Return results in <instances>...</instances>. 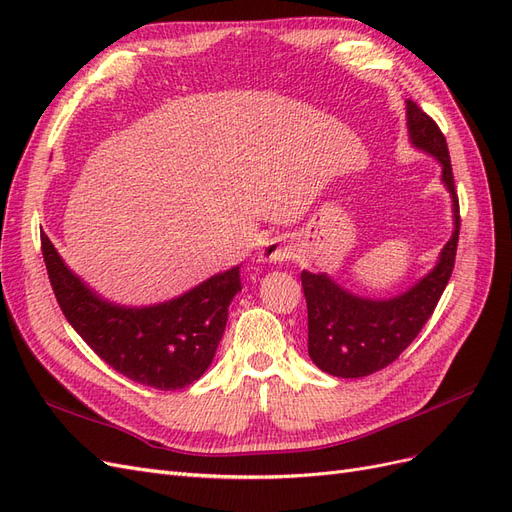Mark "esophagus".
Wrapping results in <instances>:
<instances>
[{"label":"esophagus","instance_id":"34e87169","mask_svg":"<svg viewBox=\"0 0 512 512\" xmlns=\"http://www.w3.org/2000/svg\"><path fill=\"white\" fill-rule=\"evenodd\" d=\"M290 256H292V252L284 241L271 239V241L262 245L258 260H262V262H284V260H290Z\"/></svg>","mask_w":512,"mask_h":512}]
</instances>
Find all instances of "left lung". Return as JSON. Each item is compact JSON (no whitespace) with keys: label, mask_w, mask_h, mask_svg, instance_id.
Wrapping results in <instances>:
<instances>
[{"label":"left lung","mask_w":512,"mask_h":512,"mask_svg":"<svg viewBox=\"0 0 512 512\" xmlns=\"http://www.w3.org/2000/svg\"><path fill=\"white\" fill-rule=\"evenodd\" d=\"M406 113L412 143L442 164V181L453 198L455 232L444 245L436 269L389 301L354 297L324 273H301L309 356L322 371L337 378H363L397 361L431 318L455 267L461 215L446 138L416 102L408 100Z\"/></svg>","instance_id":"left-lung-1"}]
</instances>
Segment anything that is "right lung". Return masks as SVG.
<instances>
[{
	"mask_svg": "<svg viewBox=\"0 0 512 512\" xmlns=\"http://www.w3.org/2000/svg\"><path fill=\"white\" fill-rule=\"evenodd\" d=\"M55 299L85 344L117 374L158 391L192 384L211 365L226 329L228 305L241 290L235 267L153 307H119L96 297L40 235Z\"/></svg>",
	"mask_w": 512,
	"mask_h": 512,
	"instance_id": "obj_1",
	"label": "right lung"
}]
</instances>
